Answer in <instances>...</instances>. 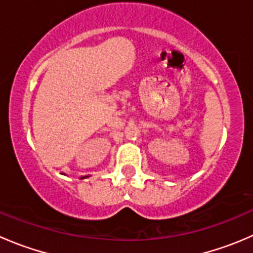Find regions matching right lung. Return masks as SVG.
Listing matches in <instances>:
<instances>
[{
    "mask_svg": "<svg viewBox=\"0 0 253 253\" xmlns=\"http://www.w3.org/2000/svg\"><path fill=\"white\" fill-rule=\"evenodd\" d=\"M62 174H63V172H62ZM63 175H66V174H63ZM86 177H89V176H82L81 180H82V178H86Z\"/></svg>",
    "mask_w": 253,
    "mask_h": 253,
    "instance_id": "add662e5",
    "label": "right lung"
}]
</instances>
